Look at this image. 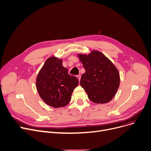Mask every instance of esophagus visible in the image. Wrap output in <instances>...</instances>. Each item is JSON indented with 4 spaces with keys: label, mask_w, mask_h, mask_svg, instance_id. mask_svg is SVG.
<instances>
[{
    "label": "esophagus",
    "mask_w": 151,
    "mask_h": 151,
    "mask_svg": "<svg viewBox=\"0 0 151 151\" xmlns=\"http://www.w3.org/2000/svg\"><path fill=\"white\" fill-rule=\"evenodd\" d=\"M77 77L78 78V81H80V80H81V75H78V76H77Z\"/></svg>",
    "instance_id": "1"
}]
</instances>
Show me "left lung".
<instances>
[{
	"label": "left lung",
	"mask_w": 151,
	"mask_h": 151,
	"mask_svg": "<svg viewBox=\"0 0 151 151\" xmlns=\"http://www.w3.org/2000/svg\"><path fill=\"white\" fill-rule=\"evenodd\" d=\"M85 73L80 84L88 98L97 104L107 103L114 98L120 85V76L113 63L98 51L78 55Z\"/></svg>",
	"instance_id": "1"
}]
</instances>
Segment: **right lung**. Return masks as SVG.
Listing matches in <instances>:
<instances>
[{
    "label": "right lung",
    "mask_w": 151,
    "mask_h": 151,
    "mask_svg": "<svg viewBox=\"0 0 151 151\" xmlns=\"http://www.w3.org/2000/svg\"><path fill=\"white\" fill-rule=\"evenodd\" d=\"M63 60L50 57L45 62L36 79V87L40 98L55 108L66 106L72 93L78 84V78L68 74L62 65Z\"/></svg>",
    "instance_id": "right-lung-1"
}]
</instances>
